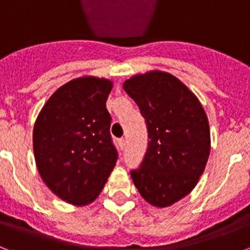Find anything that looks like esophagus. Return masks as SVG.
<instances>
[{"instance_id": "1", "label": "esophagus", "mask_w": 250, "mask_h": 250, "mask_svg": "<svg viewBox=\"0 0 250 250\" xmlns=\"http://www.w3.org/2000/svg\"><path fill=\"white\" fill-rule=\"evenodd\" d=\"M118 145H119V147H121V150H123L125 146V138H121V140H118Z\"/></svg>"}]
</instances>
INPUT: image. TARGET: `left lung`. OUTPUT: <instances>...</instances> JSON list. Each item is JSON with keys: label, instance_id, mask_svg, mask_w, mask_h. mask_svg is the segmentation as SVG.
<instances>
[{"label": "left lung", "instance_id": "1", "mask_svg": "<svg viewBox=\"0 0 250 250\" xmlns=\"http://www.w3.org/2000/svg\"><path fill=\"white\" fill-rule=\"evenodd\" d=\"M123 89L140 108L150 140L132 180L146 202L171 206L192 192L206 167L211 150L206 112L179 79L164 71L135 75Z\"/></svg>", "mask_w": 250, "mask_h": 250}]
</instances>
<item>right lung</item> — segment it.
Masks as SVG:
<instances>
[{
  "mask_svg": "<svg viewBox=\"0 0 250 250\" xmlns=\"http://www.w3.org/2000/svg\"><path fill=\"white\" fill-rule=\"evenodd\" d=\"M112 89L108 79L71 80L54 91L35 121L38 171L56 196L73 206L96 200L118 159L105 104Z\"/></svg>",
  "mask_w": 250,
  "mask_h": 250,
  "instance_id": "add662e5",
  "label": "right lung"
}]
</instances>
